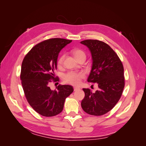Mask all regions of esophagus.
I'll return each instance as SVG.
<instances>
[{"instance_id":"esophagus-1","label":"esophagus","mask_w":146,"mask_h":146,"mask_svg":"<svg viewBox=\"0 0 146 146\" xmlns=\"http://www.w3.org/2000/svg\"><path fill=\"white\" fill-rule=\"evenodd\" d=\"M78 90H80V88H78V87H74V91H77Z\"/></svg>"}]
</instances>
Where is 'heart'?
Listing matches in <instances>:
<instances>
[{
    "mask_svg": "<svg viewBox=\"0 0 146 146\" xmlns=\"http://www.w3.org/2000/svg\"><path fill=\"white\" fill-rule=\"evenodd\" d=\"M74 55L77 60L81 56H86L83 50L76 49L74 51ZM64 58V55H61L58 60V65L60 66L63 64ZM84 77V74L82 72H76L70 71L66 73L63 77L64 82L66 83L72 85H78L80 83L82 79Z\"/></svg>",
    "mask_w": 146,
    "mask_h": 146,
    "instance_id": "1",
    "label": "heart"
}]
</instances>
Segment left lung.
Here are the masks:
<instances>
[{"mask_svg":"<svg viewBox=\"0 0 146 146\" xmlns=\"http://www.w3.org/2000/svg\"><path fill=\"white\" fill-rule=\"evenodd\" d=\"M80 43L89 48L92 56L88 82L97 83L99 87L95 92L83 88L85 96L82 107L91 115H103L116 105L122 94L125 85L123 65L116 52L104 42L86 39Z\"/></svg>","mask_w":146,"mask_h":146,"instance_id":"8db88e82","label":"left lung"}]
</instances>
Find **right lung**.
I'll return each mask as SVG.
<instances>
[{"mask_svg":"<svg viewBox=\"0 0 146 146\" xmlns=\"http://www.w3.org/2000/svg\"><path fill=\"white\" fill-rule=\"evenodd\" d=\"M72 40L52 38L35 46L25 55L21 66V80L25 98L35 111L46 117L54 116L63 109L66 98L74 91L70 85H58L52 90L48 84L56 82L54 71L60 52Z\"/></svg>","mask_w":146,"mask_h":146,"instance_id":"add662e5","label":"right lung"}]
</instances>
